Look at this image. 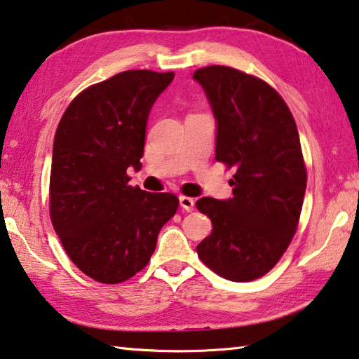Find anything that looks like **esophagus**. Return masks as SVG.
Here are the masks:
<instances>
[{"label":"esophagus","mask_w":359,"mask_h":359,"mask_svg":"<svg viewBox=\"0 0 359 359\" xmlns=\"http://www.w3.org/2000/svg\"><path fill=\"white\" fill-rule=\"evenodd\" d=\"M180 205H181V208H183L184 211H192L196 202H194V198L183 196V197H180Z\"/></svg>","instance_id":"esophagus-1"}]
</instances>
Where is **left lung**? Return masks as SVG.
<instances>
[{
    "label": "left lung",
    "mask_w": 359,
    "mask_h": 359,
    "mask_svg": "<svg viewBox=\"0 0 359 359\" xmlns=\"http://www.w3.org/2000/svg\"><path fill=\"white\" fill-rule=\"evenodd\" d=\"M192 78L218 126L216 161L235 170L232 198L196 203L213 224L197 255L226 280L261 278L294 237L307 187L294 117L267 82L235 68L213 65Z\"/></svg>",
    "instance_id": "8db88e82"
}]
</instances>
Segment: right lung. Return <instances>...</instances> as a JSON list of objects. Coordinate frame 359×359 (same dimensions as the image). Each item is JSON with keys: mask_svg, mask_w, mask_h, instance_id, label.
Listing matches in <instances>:
<instances>
[{"mask_svg": "<svg viewBox=\"0 0 359 359\" xmlns=\"http://www.w3.org/2000/svg\"><path fill=\"white\" fill-rule=\"evenodd\" d=\"M173 73L122 72L82 90L58 122L52 152L49 210L76 267L104 285L146 267L178 197L128 184L141 168L146 124Z\"/></svg>", "mask_w": 359, "mask_h": 359, "instance_id": "add662e5", "label": "right lung"}]
</instances>
